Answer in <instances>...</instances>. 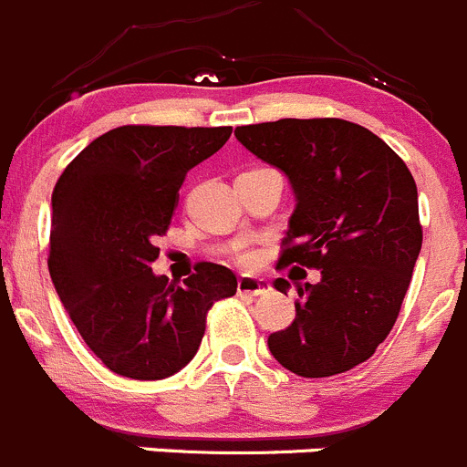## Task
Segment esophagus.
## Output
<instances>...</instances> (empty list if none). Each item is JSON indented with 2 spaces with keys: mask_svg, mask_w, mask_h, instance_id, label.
<instances>
[{
  "mask_svg": "<svg viewBox=\"0 0 467 467\" xmlns=\"http://www.w3.org/2000/svg\"><path fill=\"white\" fill-rule=\"evenodd\" d=\"M269 283L263 281V278L255 276H242L237 281V293L239 295H251V297H258V295L267 293Z\"/></svg>",
  "mask_w": 467,
  "mask_h": 467,
  "instance_id": "34e87169",
  "label": "esophagus"
}]
</instances>
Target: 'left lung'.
<instances>
[{
  "instance_id": "obj_1",
  "label": "left lung",
  "mask_w": 467,
  "mask_h": 467,
  "mask_svg": "<svg viewBox=\"0 0 467 467\" xmlns=\"http://www.w3.org/2000/svg\"><path fill=\"white\" fill-rule=\"evenodd\" d=\"M237 140L287 177L295 212L278 267L320 269L297 285V317L274 332V359L302 378L366 361L391 332L421 251L417 184L376 133L346 119L237 126ZM274 287L287 295L290 283Z\"/></svg>"
}]
</instances>
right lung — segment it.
I'll list each match as a JSON object with an SVG mask.
<instances>
[{
    "mask_svg": "<svg viewBox=\"0 0 467 467\" xmlns=\"http://www.w3.org/2000/svg\"><path fill=\"white\" fill-rule=\"evenodd\" d=\"M233 129L119 126L85 147L52 191L47 269L68 317L112 373L163 380L198 352L213 302L237 293L223 265L184 283L151 272L191 168Z\"/></svg>",
    "mask_w": 467,
    "mask_h": 467,
    "instance_id": "obj_1",
    "label": "right lung"
}]
</instances>
